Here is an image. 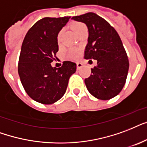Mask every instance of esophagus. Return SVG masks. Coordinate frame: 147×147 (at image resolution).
I'll use <instances>...</instances> for the list:
<instances>
[{
    "instance_id": "34e87169",
    "label": "esophagus",
    "mask_w": 147,
    "mask_h": 147,
    "mask_svg": "<svg viewBox=\"0 0 147 147\" xmlns=\"http://www.w3.org/2000/svg\"><path fill=\"white\" fill-rule=\"evenodd\" d=\"M83 67V63H80V62H77V68L79 70V69H80V68Z\"/></svg>"
}]
</instances>
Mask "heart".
Segmentation results:
<instances>
[{
  "mask_svg": "<svg viewBox=\"0 0 147 147\" xmlns=\"http://www.w3.org/2000/svg\"><path fill=\"white\" fill-rule=\"evenodd\" d=\"M71 27L74 30L76 34H78V33L86 27L85 24H83L81 22H74L73 23L72 25H71ZM61 31L59 32L57 35V41L58 43H60V40H61ZM80 53V51L79 49L77 48H70L67 51V57L69 59H72V60H74V59H77V58L79 57Z\"/></svg>",
  "mask_w": 147,
  "mask_h": 147,
  "instance_id": "heart-1",
  "label": "heart"
}]
</instances>
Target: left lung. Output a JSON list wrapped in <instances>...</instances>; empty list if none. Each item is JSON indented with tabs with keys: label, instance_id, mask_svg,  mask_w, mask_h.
I'll list each match as a JSON object with an SVG mask.
<instances>
[{
	"label": "left lung",
	"instance_id": "obj_1",
	"mask_svg": "<svg viewBox=\"0 0 147 147\" xmlns=\"http://www.w3.org/2000/svg\"><path fill=\"white\" fill-rule=\"evenodd\" d=\"M72 20L83 22L89 31L84 58L94 59L97 65L84 82L88 91L100 100H110L120 94L127 80L129 61L120 36L96 13H84Z\"/></svg>",
	"mask_w": 147,
	"mask_h": 147
}]
</instances>
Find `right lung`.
Instances as JSON below:
<instances>
[{
  "label": "right lung",
  "mask_w": 147,
  "mask_h": 147,
  "mask_svg": "<svg viewBox=\"0 0 147 147\" xmlns=\"http://www.w3.org/2000/svg\"><path fill=\"white\" fill-rule=\"evenodd\" d=\"M70 18H42L27 31L23 41L18 74L26 93L38 103L52 104L59 100L77 70V64L71 61H64L59 68L51 64L58 51V34Z\"/></svg>",
  "instance_id": "right-lung-1"
}]
</instances>
